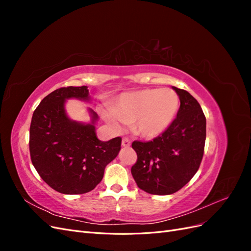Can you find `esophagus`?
Returning <instances> with one entry per match:
<instances>
[{
	"label": "esophagus",
	"mask_w": 251,
	"mask_h": 251,
	"mask_svg": "<svg viewBox=\"0 0 251 251\" xmlns=\"http://www.w3.org/2000/svg\"><path fill=\"white\" fill-rule=\"evenodd\" d=\"M121 144H123L124 148H128V147L131 146V141L128 140L127 138H124V139H123V142H121Z\"/></svg>",
	"instance_id": "obj_1"
}]
</instances>
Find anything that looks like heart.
I'll return each mask as SVG.
<instances>
[{
  "instance_id": "b5f03b06",
  "label": "heart",
  "mask_w": 251,
  "mask_h": 251,
  "mask_svg": "<svg viewBox=\"0 0 251 251\" xmlns=\"http://www.w3.org/2000/svg\"><path fill=\"white\" fill-rule=\"evenodd\" d=\"M179 109V97L172 89H144L121 94L114 108H103L101 115L114 131L132 123L135 134L156 138L174 123Z\"/></svg>"
}]
</instances>
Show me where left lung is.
I'll return each instance as SVG.
<instances>
[{
	"instance_id": "left-lung-1",
	"label": "left lung",
	"mask_w": 251,
	"mask_h": 251,
	"mask_svg": "<svg viewBox=\"0 0 251 251\" xmlns=\"http://www.w3.org/2000/svg\"><path fill=\"white\" fill-rule=\"evenodd\" d=\"M180 100L177 117L153 141H134L137 162L132 176L142 191L171 195L188 183L198 171L206 139V119L201 105L187 91L172 87Z\"/></svg>"
}]
</instances>
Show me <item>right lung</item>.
<instances>
[{
	"label": "right lung",
	"instance_id": "add662e5",
	"mask_svg": "<svg viewBox=\"0 0 251 251\" xmlns=\"http://www.w3.org/2000/svg\"><path fill=\"white\" fill-rule=\"evenodd\" d=\"M68 100L90 102L88 87L60 88L40 102L30 125V156L50 187L60 194L80 195L102 180L105 166L119 153L121 138L98 139L97 114L88 108L89 123L73 120L66 112Z\"/></svg>",
	"mask_w": 251,
	"mask_h": 251
}]
</instances>
